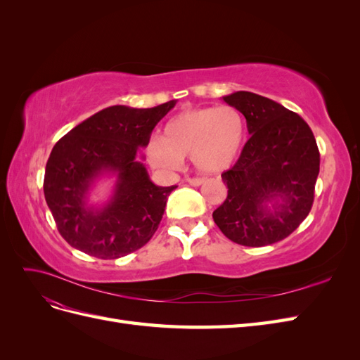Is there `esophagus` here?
<instances>
[{"label": "esophagus", "instance_id": "esophagus-1", "mask_svg": "<svg viewBox=\"0 0 360 360\" xmlns=\"http://www.w3.org/2000/svg\"><path fill=\"white\" fill-rule=\"evenodd\" d=\"M188 181H189V184H192V186H201V184L204 183V179H201V177H192Z\"/></svg>", "mask_w": 360, "mask_h": 360}]
</instances>
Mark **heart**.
Wrapping results in <instances>:
<instances>
[{"label":"heart","mask_w":360,"mask_h":360,"mask_svg":"<svg viewBox=\"0 0 360 360\" xmlns=\"http://www.w3.org/2000/svg\"><path fill=\"white\" fill-rule=\"evenodd\" d=\"M246 124L233 106L186 110L163 127L160 139H151L147 158L151 165L174 171L191 158L202 172H221L233 165L243 147Z\"/></svg>","instance_id":"1"}]
</instances>
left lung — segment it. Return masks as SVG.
Here are the masks:
<instances>
[{
    "instance_id": "8db88e82",
    "label": "left lung",
    "mask_w": 360,
    "mask_h": 360,
    "mask_svg": "<svg viewBox=\"0 0 360 360\" xmlns=\"http://www.w3.org/2000/svg\"><path fill=\"white\" fill-rule=\"evenodd\" d=\"M224 101L245 115L250 138L234 167L222 172L228 195L213 221L237 245L284 240L314 202L320 151L312 130L300 115L259 94L237 91Z\"/></svg>"
}]
</instances>
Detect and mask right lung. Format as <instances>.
Wrapping results in <instances>:
<instances>
[{
	"label": "right lung",
	"instance_id": "right-lung-1",
	"mask_svg": "<svg viewBox=\"0 0 360 360\" xmlns=\"http://www.w3.org/2000/svg\"><path fill=\"white\" fill-rule=\"evenodd\" d=\"M176 101L147 110L110 106L73 127L53 146L46 163L45 200L60 234L86 255L114 259L143 248L162 221L168 195L150 180L138 148ZM115 173L113 198L101 210L86 205L92 181Z\"/></svg>",
	"mask_w": 360,
	"mask_h": 360
}]
</instances>
